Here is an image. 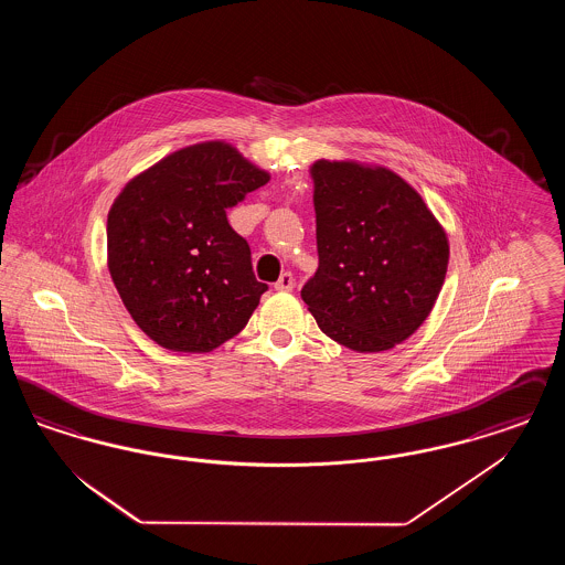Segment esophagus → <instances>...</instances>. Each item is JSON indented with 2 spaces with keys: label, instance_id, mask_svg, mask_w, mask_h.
Instances as JSON below:
<instances>
[{
  "label": "esophagus",
  "instance_id": "1",
  "mask_svg": "<svg viewBox=\"0 0 565 565\" xmlns=\"http://www.w3.org/2000/svg\"><path fill=\"white\" fill-rule=\"evenodd\" d=\"M295 288V277L292 273H281V277L275 281V290H281V292H290Z\"/></svg>",
  "mask_w": 565,
  "mask_h": 565
}]
</instances>
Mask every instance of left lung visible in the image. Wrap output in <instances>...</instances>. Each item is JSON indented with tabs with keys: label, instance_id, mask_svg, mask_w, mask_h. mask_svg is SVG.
I'll list each match as a JSON object with an SVG mask.
<instances>
[{
	"label": "left lung",
	"instance_id": "1",
	"mask_svg": "<svg viewBox=\"0 0 565 565\" xmlns=\"http://www.w3.org/2000/svg\"><path fill=\"white\" fill-rule=\"evenodd\" d=\"M320 265L300 296L332 341L392 350L426 318L443 288L449 242L417 190L385 167H311Z\"/></svg>",
	"mask_w": 565,
	"mask_h": 565
}]
</instances>
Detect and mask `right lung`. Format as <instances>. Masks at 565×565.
Returning a JSON list of instances; mask_svg holds the SVG:
<instances>
[{
	"instance_id": "add662e5",
	"label": "right lung",
	"mask_w": 565,
	"mask_h": 565,
	"mask_svg": "<svg viewBox=\"0 0 565 565\" xmlns=\"http://www.w3.org/2000/svg\"><path fill=\"white\" fill-rule=\"evenodd\" d=\"M269 182L224 141L182 148L134 178L108 214L111 281L164 350L205 353L239 334L267 284L226 210Z\"/></svg>"
}]
</instances>
